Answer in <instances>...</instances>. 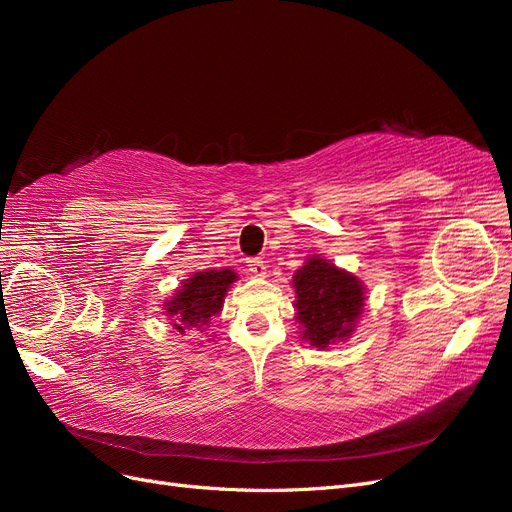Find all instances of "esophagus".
I'll list each match as a JSON object with an SVG mask.
<instances>
[{
  "instance_id": "34e87169",
  "label": "esophagus",
  "mask_w": 512,
  "mask_h": 512,
  "mask_svg": "<svg viewBox=\"0 0 512 512\" xmlns=\"http://www.w3.org/2000/svg\"><path fill=\"white\" fill-rule=\"evenodd\" d=\"M247 271L256 277H265L267 275V267H265V260L260 258H250L247 260Z\"/></svg>"
}]
</instances>
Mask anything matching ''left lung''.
Segmentation results:
<instances>
[{
	"mask_svg": "<svg viewBox=\"0 0 512 512\" xmlns=\"http://www.w3.org/2000/svg\"><path fill=\"white\" fill-rule=\"evenodd\" d=\"M292 286L305 342L324 350L352 335L365 309V288L359 277L327 258L312 256L294 273Z\"/></svg>",
	"mask_w": 512,
	"mask_h": 512,
	"instance_id": "8db88e82",
	"label": "left lung"
}]
</instances>
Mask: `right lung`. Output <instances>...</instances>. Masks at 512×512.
Wrapping results in <instances>:
<instances>
[{
	"label": "right lung",
	"mask_w": 512,
	"mask_h": 512,
	"mask_svg": "<svg viewBox=\"0 0 512 512\" xmlns=\"http://www.w3.org/2000/svg\"><path fill=\"white\" fill-rule=\"evenodd\" d=\"M235 280L237 273L232 269H207L188 277L175 297L164 303V314L173 329L185 335L190 329L207 327L209 320L222 312L226 292Z\"/></svg>",
	"instance_id": "right-lung-1"
}]
</instances>
